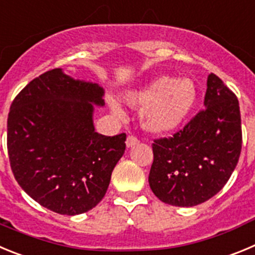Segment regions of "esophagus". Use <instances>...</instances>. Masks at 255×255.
Returning a JSON list of instances; mask_svg holds the SVG:
<instances>
[{
  "instance_id": "1",
  "label": "esophagus",
  "mask_w": 255,
  "mask_h": 255,
  "mask_svg": "<svg viewBox=\"0 0 255 255\" xmlns=\"http://www.w3.org/2000/svg\"><path fill=\"white\" fill-rule=\"evenodd\" d=\"M138 142L139 141L134 136H128L127 141H126V144H127L128 148H130V147H134L136 144H138Z\"/></svg>"
}]
</instances>
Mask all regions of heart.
Returning a JSON list of instances; mask_svg holds the SVG:
<instances>
[{
	"instance_id": "heart-1",
	"label": "heart",
	"mask_w": 255,
	"mask_h": 255,
	"mask_svg": "<svg viewBox=\"0 0 255 255\" xmlns=\"http://www.w3.org/2000/svg\"><path fill=\"white\" fill-rule=\"evenodd\" d=\"M129 107L139 109V122L148 132L167 133L185 122L197 102V88L189 79L160 76L148 84L126 91ZM108 105L117 116H123L118 100L109 96Z\"/></svg>"
}]
</instances>
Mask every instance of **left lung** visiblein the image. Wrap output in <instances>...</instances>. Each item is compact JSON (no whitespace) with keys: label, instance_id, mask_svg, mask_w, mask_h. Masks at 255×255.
<instances>
[{"label":"left lung","instance_id":"left-lung-1","mask_svg":"<svg viewBox=\"0 0 255 255\" xmlns=\"http://www.w3.org/2000/svg\"><path fill=\"white\" fill-rule=\"evenodd\" d=\"M205 108L171 138L152 143L148 184L167 205L193 207L208 201L228 183L239 161V102L215 73L207 79Z\"/></svg>","mask_w":255,"mask_h":255}]
</instances>
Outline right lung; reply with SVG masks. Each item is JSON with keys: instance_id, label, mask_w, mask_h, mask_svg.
<instances>
[{"instance_id": "obj_1", "label": "right lung", "mask_w": 255, "mask_h": 255, "mask_svg": "<svg viewBox=\"0 0 255 255\" xmlns=\"http://www.w3.org/2000/svg\"><path fill=\"white\" fill-rule=\"evenodd\" d=\"M104 89L62 68L34 79L20 91L7 118L10 165L20 187L40 206L75 216L95 207L126 150V134L95 130L94 111Z\"/></svg>"}]
</instances>
